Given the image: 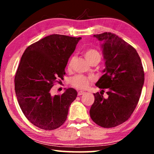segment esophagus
Masks as SVG:
<instances>
[{
	"label": "esophagus",
	"instance_id": "esophagus-1",
	"mask_svg": "<svg viewBox=\"0 0 154 154\" xmlns=\"http://www.w3.org/2000/svg\"><path fill=\"white\" fill-rule=\"evenodd\" d=\"M85 92H83V91H79L78 92V96H81V95H83V94H84Z\"/></svg>",
	"mask_w": 154,
	"mask_h": 154
}]
</instances>
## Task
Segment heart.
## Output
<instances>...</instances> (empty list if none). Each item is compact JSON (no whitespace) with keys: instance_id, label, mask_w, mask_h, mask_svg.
Segmentation results:
<instances>
[{"instance_id":"obj_1","label":"heart","mask_w":154,"mask_h":154,"mask_svg":"<svg viewBox=\"0 0 154 154\" xmlns=\"http://www.w3.org/2000/svg\"><path fill=\"white\" fill-rule=\"evenodd\" d=\"M84 56L86 60L90 63L91 62L94 60L98 59L100 60L101 56L99 52L96 50L94 49H89L84 52ZM75 61V57H72V58L69 60V63H68L67 69L69 71H71L72 67V64L74 63ZM92 82V79L91 78H88L83 75H75L71 79V84L72 86L77 88V89L84 90L89 86L91 82Z\"/></svg>"}]
</instances>
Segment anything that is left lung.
Masks as SVG:
<instances>
[{
	"mask_svg": "<svg viewBox=\"0 0 154 154\" xmlns=\"http://www.w3.org/2000/svg\"><path fill=\"white\" fill-rule=\"evenodd\" d=\"M94 36L103 41L105 69L96 83L102 91L94 94L90 117L101 127H116L127 121L136 108L144 84V71L136 49L118 35L104 32ZM105 89L107 99L102 96Z\"/></svg>",
	"mask_w": 154,
	"mask_h": 154,
	"instance_id": "1",
	"label": "left lung"
}]
</instances>
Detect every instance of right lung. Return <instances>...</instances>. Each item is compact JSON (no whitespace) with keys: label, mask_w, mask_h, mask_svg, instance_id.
Segmentation results:
<instances>
[{"label":"right lung","mask_w":154,"mask_h":154,"mask_svg":"<svg viewBox=\"0 0 154 154\" xmlns=\"http://www.w3.org/2000/svg\"><path fill=\"white\" fill-rule=\"evenodd\" d=\"M81 37L51 35L26 49L15 76V91L28 121L39 128L51 130L66 121L69 106L77 97L73 88L61 95H51L58 79H63L68 60Z\"/></svg>","instance_id":"add662e5"}]
</instances>
